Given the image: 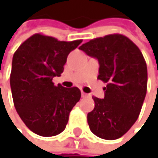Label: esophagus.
<instances>
[{"label": "esophagus", "mask_w": 158, "mask_h": 158, "mask_svg": "<svg viewBox=\"0 0 158 158\" xmlns=\"http://www.w3.org/2000/svg\"><path fill=\"white\" fill-rule=\"evenodd\" d=\"M81 97L82 98H87V97H89V95L88 94H85L84 92H81Z\"/></svg>", "instance_id": "34e87169"}]
</instances>
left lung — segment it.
Returning a JSON list of instances; mask_svg holds the SVG:
<instances>
[{
    "instance_id": "obj_1",
    "label": "left lung",
    "mask_w": 158,
    "mask_h": 158,
    "mask_svg": "<svg viewBox=\"0 0 158 158\" xmlns=\"http://www.w3.org/2000/svg\"><path fill=\"white\" fill-rule=\"evenodd\" d=\"M81 50L99 63L98 78L107 83L104 98L93 97L95 108L88 113L90 130L114 140L136 121L147 92V65L139 48L127 37L111 34L83 44Z\"/></svg>"
}]
</instances>
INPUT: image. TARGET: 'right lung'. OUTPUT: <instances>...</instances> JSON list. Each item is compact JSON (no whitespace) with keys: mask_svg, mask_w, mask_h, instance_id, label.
Here are the masks:
<instances>
[{"mask_svg":"<svg viewBox=\"0 0 158 158\" xmlns=\"http://www.w3.org/2000/svg\"><path fill=\"white\" fill-rule=\"evenodd\" d=\"M81 41L34 34L14 53L10 74L14 106L28 129L39 135L60 134L81 98L77 87L56 86L53 77L61 75L69 53Z\"/></svg>","mask_w":158,"mask_h":158,"instance_id":"right-lung-1","label":"right lung"}]
</instances>
